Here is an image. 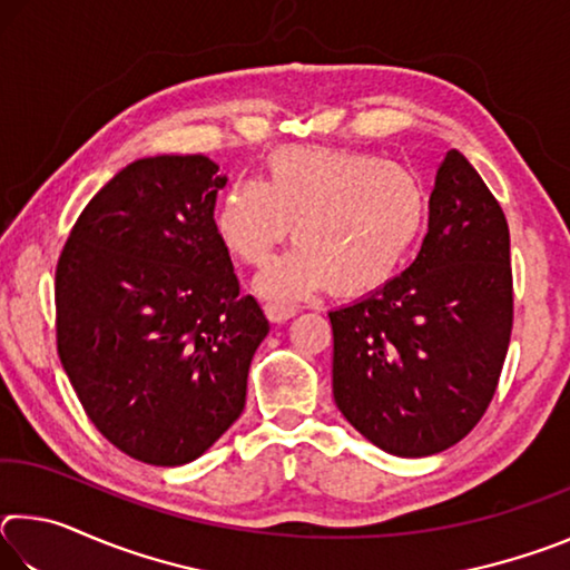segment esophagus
<instances>
[{"instance_id": "obj_1", "label": "esophagus", "mask_w": 570, "mask_h": 570, "mask_svg": "<svg viewBox=\"0 0 570 570\" xmlns=\"http://www.w3.org/2000/svg\"><path fill=\"white\" fill-rule=\"evenodd\" d=\"M264 314H266V320L272 322V324H282L286 320H292V316L296 314V308L294 306H284V304H266L264 306Z\"/></svg>"}]
</instances>
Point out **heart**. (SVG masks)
Instances as JSON below:
<instances>
[{
	"label": "heart",
	"mask_w": 570,
	"mask_h": 570,
	"mask_svg": "<svg viewBox=\"0 0 570 570\" xmlns=\"http://www.w3.org/2000/svg\"><path fill=\"white\" fill-rule=\"evenodd\" d=\"M424 224L420 180L400 163L336 148H282L264 180L220 193L214 226L246 266H264L294 226L296 248L256 278L258 294L298 302L332 286L340 296L374 292L397 274Z\"/></svg>",
	"instance_id": "b5f03b06"
}]
</instances>
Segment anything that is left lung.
Instances as JSON below:
<instances>
[{
    "mask_svg": "<svg viewBox=\"0 0 570 570\" xmlns=\"http://www.w3.org/2000/svg\"><path fill=\"white\" fill-rule=\"evenodd\" d=\"M330 320L334 402L372 445L428 458L480 422L513 330V274L503 208L460 150L438 168L417 258Z\"/></svg>",
    "mask_w": 570,
    "mask_h": 570,
    "instance_id": "obj_1",
    "label": "left lung"
}]
</instances>
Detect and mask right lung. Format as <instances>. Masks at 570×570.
<instances>
[{
  "label": "right lung",
  "mask_w": 570,
  "mask_h": 570,
  "mask_svg": "<svg viewBox=\"0 0 570 570\" xmlns=\"http://www.w3.org/2000/svg\"><path fill=\"white\" fill-rule=\"evenodd\" d=\"M206 156L140 158L95 193L55 276L57 352L115 448L176 468L246 404L268 322L214 226L226 186Z\"/></svg>",
  "instance_id": "1"
}]
</instances>
